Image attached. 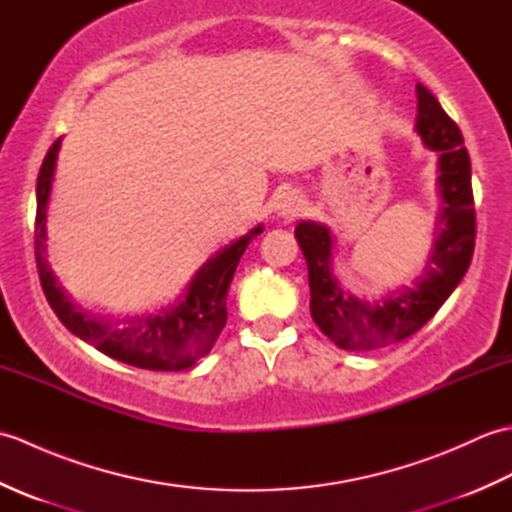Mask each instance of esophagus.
<instances>
[{
    "label": "esophagus",
    "mask_w": 512,
    "mask_h": 512,
    "mask_svg": "<svg viewBox=\"0 0 512 512\" xmlns=\"http://www.w3.org/2000/svg\"><path fill=\"white\" fill-rule=\"evenodd\" d=\"M301 211V195L295 191H288L281 195V200L277 202V213L281 217H295Z\"/></svg>",
    "instance_id": "esophagus-1"
}]
</instances>
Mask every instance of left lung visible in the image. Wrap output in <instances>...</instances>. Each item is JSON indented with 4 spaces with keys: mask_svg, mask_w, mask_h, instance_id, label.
Here are the masks:
<instances>
[{
    "mask_svg": "<svg viewBox=\"0 0 512 512\" xmlns=\"http://www.w3.org/2000/svg\"><path fill=\"white\" fill-rule=\"evenodd\" d=\"M416 129L427 147L438 151L442 213L438 239L424 277L416 288L378 303L347 295L330 270L332 237L325 226L301 222L297 242L308 262L310 314L341 350H378L416 334L458 288L471 266L475 248V202L471 158L460 127L442 110L436 96L418 83Z\"/></svg>",
    "mask_w": 512,
    "mask_h": 512,
    "instance_id": "1",
    "label": "left lung"
}]
</instances>
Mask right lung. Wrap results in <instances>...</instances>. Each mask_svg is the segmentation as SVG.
<instances>
[{
  "mask_svg": "<svg viewBox=\"0 0 512 512\" xmlns=\"http://www.w3.org/2000/svg\"><path fill=\"white\" fill-rule=\"evenodd\" d=\"M61 138L48 149L37 178V217H35V257L37 273L50 308L59 321L79 339L92 343L96 350L116 358V361L171 372V369H187L198 358L211 352L217 336L226 325V295L231 288L235 268L242 259L250 239L262 233V226L239 237L237 242L220 250L211 257L187 288L178 306L160 310L149 317H134L114 321L79 310L65 297V292L54 279L46 259V206L54 176Z\"/></svg>",
  "mask_w": 512,
  "mask_h": 512,
  "instance_id": "right-lung-1",
  "label": "right lung"
}]
</instances>
